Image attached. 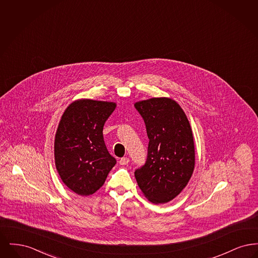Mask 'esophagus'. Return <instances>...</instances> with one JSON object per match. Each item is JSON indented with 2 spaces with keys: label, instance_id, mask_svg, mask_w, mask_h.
<instances>
[{
  "label": "esophagus",
  "instance_id": "obj_1",
  "mask_svg": "<svg viewBox=\"0 0 258 258\" xmlns=\"http://www.w3.org/2000/svg\"><path fill=\"white\" fill-rule=\"evenodd\" d=\"M130 162V159L128 158H122L121 160H119V163L121 165H126Z\"/></svg>",
  "mask_w": 258,
  "mask_h": 258
}]
</instances>
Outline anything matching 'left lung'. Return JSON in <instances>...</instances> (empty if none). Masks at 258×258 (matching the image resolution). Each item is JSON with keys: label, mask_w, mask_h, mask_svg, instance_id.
Masks as SVG:
<instances>
[{"label": "left lung", "mask_w": 258, "mask_h": 258, "mask_svg": "<svg viewBox=\"0 0 258 258\" xmlns=\"http://www.w3.org/2000/svg\"><path fill=\"white\" fill-rule=\"evenodd\" d=\"M146 125L149 145L146 163L135 172L136 182L149 201H171L187 184L195 169L196 153L189 122L171 98L135 102Z\"/></svg>", "instance_id": "left-lung-1"}]
</instances>
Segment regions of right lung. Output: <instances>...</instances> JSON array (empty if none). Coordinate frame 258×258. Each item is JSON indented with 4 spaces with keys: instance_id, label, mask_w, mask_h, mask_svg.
<instances>
[{
    "instance_id": "obj_1",
    "label": "right lung",
    "mask_w": 258,
    "mask_h": 258,
    "mask_svg": "<svg viewBox=\"0 0 258 258\" xmlns=\"http://www.w3.org/2000/svg\"><path fill=\"white\" fill-rule=\"evenodd\" d=\"M115 108V102L82 98L61 116L55 135V164L63 184L79 196L95 194L116 164L102 134Z\"/></svg>"
}]
</instances>
